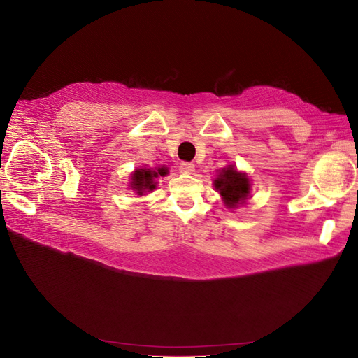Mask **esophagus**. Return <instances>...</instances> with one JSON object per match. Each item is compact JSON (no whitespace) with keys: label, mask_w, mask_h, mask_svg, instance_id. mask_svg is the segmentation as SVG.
Returning <instances> with one entry per match:
<instances>
[{"label":"esophagus","mask_w":358,"mask_h":358,"mask_svg":"<svg viewBox=\"0 0 358 358\" xmlns=\"http://www.w3.org/2000/svg\"><path fill=\"white\" fill-rule=\"evenodd\" d=\"M179 170L182 171V173H192L194 170H196V166L192 164V162H188V161H183V162H180V166H179Z\"/></svg>","instance_id":"1"}]
</instances>
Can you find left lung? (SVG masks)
Listing matches in <instances>:
<instances>
[{"label":"left lung","mask_w":358,"mask_h":358,"mask_svg":"<svg viewBox=\"0 0 358 358\" xmlns=\"http://www.w3.org/2000/svg\"><path fill=\"white\" fill-rule=\"evenodd\" d=\"M213 183L229 208H236V206L242 204L249 196L248 176L245 173L237 171L233 166L222 169Z\"/></svg>","instance_id":"1"}]
</instances>
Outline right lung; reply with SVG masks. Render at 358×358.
Returning a JSON list of instances; mask_svg holds the SVG:
<instances>
[{"label":"right lung","mask_w":358,"mask_h":358,"mask_svg":"<svg viewBox=\"0 0 358 358\" xmlns=\"http://www.w3.org/2000/svg\"><path fill=\"white\" fill-rule=\"evenodd\" d=\"M159 176L167 175L166 169H157L150 170V169H138L134 171V175L131 176V187L138 192V196H142L146 191H152L155 189V182L154 179Z\"/></svg>","instance_id":"add662e5"}]
</instances>
